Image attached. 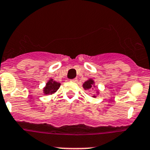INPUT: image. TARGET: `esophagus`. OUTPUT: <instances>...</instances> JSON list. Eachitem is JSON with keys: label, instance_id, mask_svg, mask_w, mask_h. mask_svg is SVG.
I'll use <instances>...</instances> for the list:
<instances>
[{"label": "esophagus", "instance_id": "obj_1", "mask_svg": "<svg viewBox=\"0 0 150 150\" xmlns=\"http://www.w3.org/2000/svg\"><path fill=\"white\" fill-rule=\"evenodd\" d=\"M71 81H73V82H77L78 80H77V79H71Z\"/></svg>", "mask_w": 150, "mask_h": 150}]
</instances>
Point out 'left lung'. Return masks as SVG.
<instances>
[{
    "instance_id": "1",
    "label": "left lung",
    "mask_w": 150,
    "mask_h": 150,
    "mask_svg": "<svg viewBox=\"0 0 150 150\" xmlns=\"http://www.w3.org/2000/svg\"><path fill=\"white\" fill-rule=\"evenodd\" d=\"M93 84H94V81L91 80V79H89L87 81H85V84L83 85V87H84L85 89H90L92 87Z\"/></svg>"
}]
</instances>
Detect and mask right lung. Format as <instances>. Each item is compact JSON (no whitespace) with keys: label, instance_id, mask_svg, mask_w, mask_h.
Returning <instances> with one entry per match:
<instances>
[{"label":"right lung","instance_id":"right-lung-1","mask_svg":"<svg viewBox=\"0 0 150 150\" xmlns=\"http://www.w3.org/2000/svg\"><path fill=\"white\" fill-rule=\"evenodd\" d=\"M60 83L56 82V81H53L52 79L50 80L46 84V87L44 88V93L46 94H53L59 88Z\"/></svg>","mask_w":150,"mask_h":150}]
</instances>
